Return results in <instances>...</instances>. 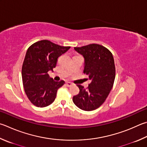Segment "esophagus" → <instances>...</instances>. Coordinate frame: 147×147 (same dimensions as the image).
<instances>
[{
  "instance_id": "esophagus-1",
  "label": "esophagus",
  "mask_w": 147,
  "mask_h": 147,
  "mask_svg": "<svg viewBox=\"0 0 147 147\" xmlns=\"http://www.w3.org/2000/svg\"><path fill=\"white\" fill-rule=\"evenodd\" d=\"M66 85L67 87H71V86H72V85H73V84H72V83H71V82H66Z\"/></svg>"
}]
</instances>
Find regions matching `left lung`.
I'll use <instances>...</instances> for the list:
<instances>
[{
    "mask_svg": "<svg viewBox=\"0 0 147 147\" xmlns=\"http://www.w3.org/2000/svg\"><path fill=\"white\" fill-rule=\"evenodd\" d=\"M85 58L84 73L92 82L85 89L77 85L78 94L74 96V103L82 110H95L105 102L113 87L116 68L113 54L101 45L91 44L80 47H74Z\"/></svg>",
    "mask_w": 147,
    "mask_h": 147,
    "instance_id": "left-lung-1",
    "label": "left lung"
}]
</instances>
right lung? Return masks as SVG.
I'll use <instances>...</instances> for the list:
<instances>
[{"label": "right lung", "instance_id": "obj_1", "mask_svg": "<svg viewBox=\"0 0 147 147\" xmlns=\"http://www.w3.org/2000/svg\"><path fill=\"white\" fill-rule=\"evenodd\" d=\"M70 46H61L47 40L38 41L28 49L22 67L23 86L29 101L45 107L55 101L58 89L65 84L49 78L48 71L57 65L58 58Z\"/></svg>", "mask_w": 147, "mask_h": 147}]
</instances>
